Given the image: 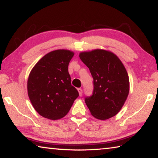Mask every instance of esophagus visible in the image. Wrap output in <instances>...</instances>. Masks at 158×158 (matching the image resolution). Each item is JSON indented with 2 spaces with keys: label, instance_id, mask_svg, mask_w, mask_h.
<instances>
[{
  "label": "esophagus",
  "instance_id": "esophagus-1",
  "mask_svg": "<svg viewBox=\"0 0 158 158\" xmlns=\"http://www.w3.org/2000/svg\"><path fill=\"white\" fill-rule=\"evenodd\" d=\"M78 92H79V96H81L82 95V89H78Z\"/></svg>",
  "mask_w": 158,
  "mask_h": 158
}]
</instances>
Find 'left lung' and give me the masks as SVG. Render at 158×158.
<instances>
[{"mask_svg": "<svg viewBox=\"0 0 158 158\" xmlns=\"http://www.w3.org/2000/svg\"><path fill=\"white\" fill-rule=\"evenodd\" d=\"M93 79L92 95L85 98L90 114L106 120L118 113L127 98L129 77L123 64L116 55L103 49L79 53Z\"/></svg>", "mask_w": 158, "mask_h": 158, "instance_id": "1", "label": "left lung"}]
</instances>
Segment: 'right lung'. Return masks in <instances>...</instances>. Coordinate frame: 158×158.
Segmentation results:
<instances>
[{"mask_svg": "<svg viewBox=\"0 0 158 158\" xmlns=\"http://www.w3.org/2000/svg\"><path fill=\"white\" fill-rule=\"evenodd\" d=\"M74 53L58 49L48 53L32 69L28 79V94L34 109L50 120L68 113L79 93L71 84L68 65Z\"/></svg>", "mask_w": 158, "mask_h": 158, "instance_id": "obj_1", "label": "right lung"}]
</instances>
